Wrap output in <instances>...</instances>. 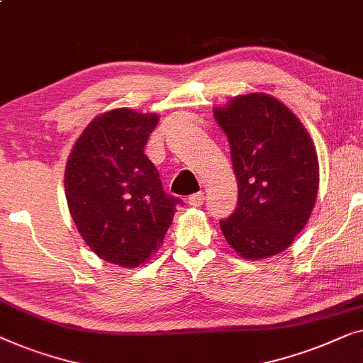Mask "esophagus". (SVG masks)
Returning <instances> with one entry per match:
<instances>
[{
    "label": "esophagus",
    "mask_w": 363,
    "mask_h": 363,
    "mask_svg": "<svg viewBox=\"0 0 363 363\" xmlns=\"http://www.w3.org/2000/svg\"><path fill=\"white\" fill-rule=\"evenodd\" d=\"M187 203H189V206H192V207H201L203 203V192L192 194V196L187 199Z\"/></svg>",
    "instance_id": "obj_1"
}]
</instances>
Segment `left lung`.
<instances>
[{
	"mask_svg": "<svg viewBox=\"0 0 363 363\" xmlns=\"http://www.w3.org/2000/svg\"><path fill=\"white\" fill-rule=\"evenodd\" d=\"M230 143L237 211L220 220L245 259L284 252L308 223L319 191V160L301 120L274 96L245 94L213 108Z\"/></svg>",
	"mask_w": 363,
	"mask_h": 363,
	"instance_id": "obj_1",
	"label": "left lung"
}]
</instances>
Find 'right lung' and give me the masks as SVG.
Segmentation results:
<instances>
[{
	"label": "right lung",
	"instance_id": "1",
	"mask_svg": "<svg viewBox=\"0 0 363 363\" xmlns=\"http://www.w3.org/2000/svg\"><path fill=\"white\" fill-rule=\"evenodd\" d=\"M157 113L115 108L95 116L70 151L69 212L91 252L121 268L145 264L161 247L179 199L162 191L145 155Z\"/></svg>",
	"mask_w": 363,
	"mask_h": 363
}]
</instances>
